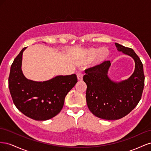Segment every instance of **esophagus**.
I'll use <instances>...</instances> for the list:
<instances>
[{
  "mask_svg": "<svg viewBox=\"0 0 151 151\" xmlns=\"http://www.w3.org/2000/svg\"><path fill=\"white\" fill-rule=\"evenodd\" d=\"M77 79H78L79 81H82L83 78V73H82L81 72H78L77 73Z\"/></svg>",
  "mask_w": 151,
  "mask_h": 151,
  "instance_id": "1",
  "label": "esophagus"
}]
</instances>
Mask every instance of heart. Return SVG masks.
<instances>
[{
  "mask_svg": "<svg viewBox=\"0 0 151 151\" xmlns=\"http://www.w3.org/2000/svg\"><path fill=\"white\" fill-rule=\"evenodd\" d=\"M97 54L96 58V61L97 63H99L104 60L105 58H106L108 54V50L106 48H103L101 49H92L90 50L87 53L86 57L84 58L83 60H90L91 58L94 57Z\"/></svg>",
  "mask_w": 151,
  "mask_h": 151,
  "instance_id": "obj_1",
  "label": "heart"
}]
</instances>
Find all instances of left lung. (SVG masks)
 Instances as JSON below:
<instances>
[{
	"label": "left lung",
	"mask_w": 151,
	"mask_h": 151,
	"mask_svg": "<svg viewBox=\"0 0 151 151\" xmlns=\"http://www.w3.org/2000/svg\"><path fill=\"white\" fill-rule=\"evenodd\" d=\"M119 52L131 57L135 70L129 79L119 83L109 78L110 61L85 70L83 80L87 84L86 102L94 115L104 120H118L135 108L142 97L144 86L143 65L133 50L115 43Z\"/></svg>",
	"instance_id": "8db88e82"
}]
</instances>
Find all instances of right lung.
Returning <instances> with one entry per match:
<instances>
[{
    "label": "right lung",
    "mask_w": 151,
    "mask_h": 151,
    "mask_svg": "<svg viewBox=\"0 0 151 151\" xmlns=\"http://www.w3.org/2000/svg\"><path fill=\"white\" fill-rule=\"evenodd\" d=\"M22 48L11 67L9 88L13 103L24 115L35 120L50 119L60 112L67 93L77 83V76H58L43 82L29 80L21 69Z\"/></svg>",
    "instance_id": "right-lung-1"
}]
</instances>
